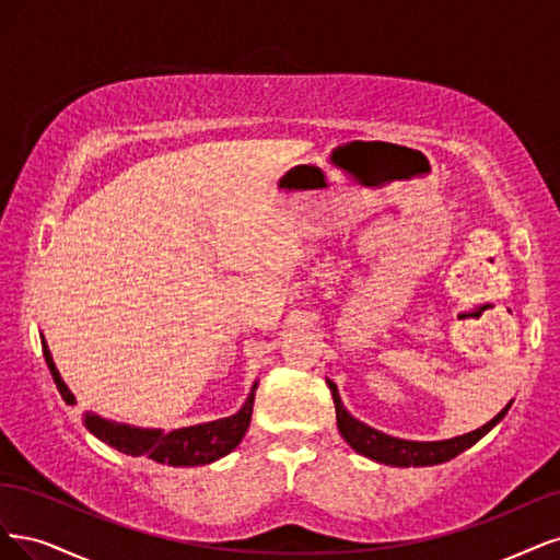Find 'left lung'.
Segmentation results:
<instances>
[{
	"label": "left lung",
	"instance_id": "1",
	"mask_svg": "<svg viewBox=\"0 0 560 560\" xmlns=\"http://www.w3.org/2000/svg\"><path fill=\"white\" fill-rule=\"evenodd\" d=\"M328 386L332 390L335 411H337V428L341 432V438H345L349 442V446L353 451H358V454H363L376 463H386V465H395V467L438 465V463H446L451 458H456L458 454H463L465 448L477 444L495 423H500V419L510 411V405H512L510 402L498 413L495 419L477 428L475 432H467V435H460L454 440H442V442H409V440L384 435V432H378V430L365 425L363 421L353 419L351 413L345 409V405H341L337 386L330 382H328Z\"/></svg>",
	"mask_w": 560,
	"mask_h": 560
}]
</instances>
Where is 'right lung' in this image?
<instances>
[{
    "label": "right lung",
    "instance_id": "1",
    "mask_svg": "<svg viewBox=\"0 0 560 560\" xmlns=\"http://www.w3.org/2000/svg\"><path fill=\"white\" fill-rule=\"evenodd\" d=\"M42 345H44L46 365L52 374V382H56L62 395V400L67 405H74V395L69 393L56 365H52L46 341H42ZM254 398H256V386L250 390L244 407L234 413V417L172 430L167 435L162 430H141V428L104 421L100 417H93V413H85V425L97 440L114 446L116 451H120V454H128L135 458H151L155 463H165L174 467L207 465L230 454V451L242 442L250 423V413H254Z\"/></svg>",
    "mask_w": 560,
    "mask_h": 560
}]
</instances>
